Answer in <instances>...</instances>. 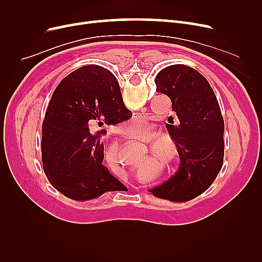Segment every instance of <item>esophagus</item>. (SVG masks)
Returning <instances> with one entry per match:
<instances>
[{
	"mask_svg": "<svg viewBox=\"0 0 262 262\" xmlns=\"http://www.w3.org/2000/svg\"><path fill=\"white\" fill-rule=\"evenodd\" d=\"M133 117H134V118H137V119H140V118H142V114H139V113H137V114H133Z\"/></svg>",
	"mask_w": 262,
	"mask_h": 262,
	"instance_id": "1",
	"label": "esophagus"
}]
</instances>
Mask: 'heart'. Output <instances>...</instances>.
<instances>
[{"instance_id": "b5f03b06", "label": "heart", "mask_w": 262, "mask_h": 262, "mask_svg": "<svg viewBox=\"0 0 262 262\" xmlns=\"http://www.w3.org/2000/svg\"><path fill=\"white\" fill-rule=\"evenodd\" d=\"M150 145L153 146L160 158L166 163L175 162L179 157V145L177 141L169 134H158L150 142Z\"/></svg>"}]
</instances>
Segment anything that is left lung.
Here are the masks:
<instances>
[{
    "mask_svg": "<svg viewBox=\"0 0 262 262\" xmlns=\"http://www.w3.org/2000/svg\"><path fill=\"white\" fill-rule=\"evenodd\" d=\"M156 92L167 95L177 123L166 124L179 145L178 171L149 192L160 199L187 202L203 193L223 166L224 120L210 83L184 64L163 69Z\"/></svg>",
    "mask_w": 262,
    "mask_h": 262,
    "instance_id": "1",
    "label": "left lung"
}]
</instances>
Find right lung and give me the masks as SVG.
<instances>
[{
    "mask_svg": "<svg viewBox=\"0 0 262 262\" xmlns=\"http://www.w3.org/2000/svg\"><path fill=\"white\" fill-rule=\"evenodd\" d=\"M131 117L117 78L107 69L85 66L63 78L42 122V167L50 184L75 201L125 190L102 165L100 138L106 125Z\"/></svg>",
    "mask_w": 262,
    "mask_h": 262,
    "instance_id": "1",
    "label": "right lung"
}]
</instances>
